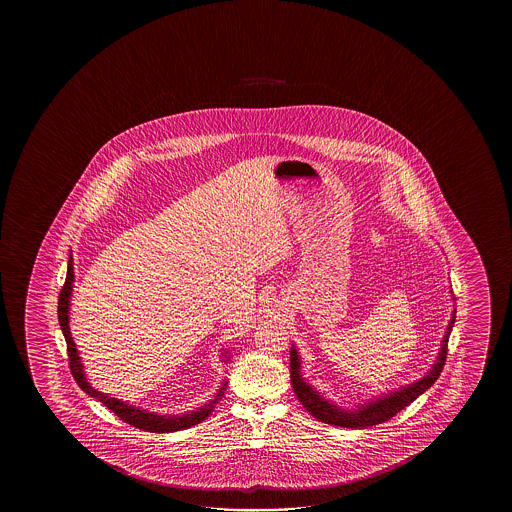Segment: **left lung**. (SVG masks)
<instances>
[{
    "instance_id": "8db88e82",
    "label": "left lung",
    "mask_w": 512,
    "mask_h": 512,
    "mask_svg": "<svg viewBox=\"0 0 512 512\" xmlns=\"http://www.w3.org/2000/svg\"><path fill=\"white\" fill-rule=\"evenodd\" d=\"M453 321L452 318L450 325H448V332L443 339V348L439 353V359L432 371L428 373L427 377L421 378L416 384L409 387H403L402 391H396L393 394H386V398H380L377 402H371L369 405L359 407L357 411L348 412L337 409L336 405L325 402L318 391H314L312 387L307 386L300 377V359H298V352L291 350V384H293L294 394L298 396V400L302 402L303 407L319 421L328 423V425H337V427L346 428H368L373 425H380L387 419L393 418L398 412L405 409L407 405H411L419 394L425 393L428 387L436 382L446 362V355H448V337L452 332Z\"/></svg>"
}]
</instances>
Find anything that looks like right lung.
<instances>
[{
  "instance_id": "right-lung-1",
  "label": "right lung",
  "mask_w": 512,
  "mask_h": 512,
  "mask_svg": "<svg viewBox=\"0 0 512 512\" xmlns=\"http://www.w3.org/2000/svg\"><path fill=\"white\" fill-rule=\"evenodd\" d=\"M73 278H75V275H73V259L69 257L68 275H66V282L62 285L59 294V323L62 334L66 337V344H68L69 369H71V375L75 378L80 389L89 396L96 398L98 402L103 403L107 409L114 412L119 419H123L128 425L141 428V430H148V432H176V430H184V428L202 423L203 419L209 416L212 409H214V405L221 400V396L227 391V384H223V387L219 389L218 396L214 400H210L209 403H205L202 409L189 412V414H182V416H159V414H153V412L141 411V409L132 407L128 403L119 402L118 398H109L107 394L100 393V391H96V389L89 386V382L84 377L82 362H80V357L76 353L75 343L71 339V332H69V296H71V289H73Z\"/></svg>"
}]
</instances>
